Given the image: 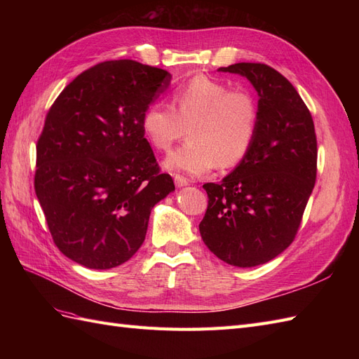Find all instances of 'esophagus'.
<instances>
[{"label": "esophagus", "mask_w": 359, "mask_h": 359, "mask_svg": "<svg viewBox=\"0 0 359 359\" xmlns=\"http://www.w3.org/2000/svg\"><path fill=\"white\" fill-rule=\"evenodd\" d=\"M173 180H175V184H177V187H184V186H189L190 184V181L186 178V177H182V175H177L173 177Z\"/></svg>", "instance_id": "obj_1"}]
</instances>
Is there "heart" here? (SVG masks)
<instances>
[{
    "instance_id": "b5f03b06",
    "label": "heart",
    "mask_w": 359,
    "mask_h": 359,
    "mask_svg": "<svg viewBox=\"0 0 359 359\" xmlns=\"http://www.w3.org/2000/svg\"><path fill=\"white\" fill-rule=\"evenodd\" d=\"M170 106L149 103L140 116V128L149 145L168 153L189 132V142L172 153L165 166L189 175H201L219 165H240L253 147L259 107L253 94L208 78L193 76L172 93Z\"/></svg>"
}]
</instances>
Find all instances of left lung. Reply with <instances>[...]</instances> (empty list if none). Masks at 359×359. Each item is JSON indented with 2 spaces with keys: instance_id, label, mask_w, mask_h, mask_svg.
I'll return each mask as SVG.
<instances>
[{
  "instance_id": "1",
  "label": "left lung",
  "mask_w": 359,
  "mask_h": 359,
  "mask_svg": "<svg viewBox=\"0 0 359 359\" xmlns=\"http://www.w3.org/2000/svg\"><path fill=\"white\" fill-rule=\"evenodd\" d=\"M220 72L243 74L259 95V124L248 156L220 184L206 182L202 240L223 262L250 268L269 262L295 240L316 182L313 118L293 85L262 62Z\"/></svg>"
}]
</instances>
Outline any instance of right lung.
Returning <instances> with one entry per match:
<instances>
[{
  "mask_svg": "<svg viewBox=\"0 0 359 359\" xmlns=\"http://www.w3.org/2000/svg\"><path fill=\"white\" fill-rule=\"evenodd\" d=\"M170 74L133 60L95 64L61 91L37 140L34 189L60 252L91 269L142 245L153 206L175 190L140 116Z\"/></svg>",
  "mask_w": 359,
  "mask_h": 359,
  "instance_id": "1",
  "label": "right lung"
}]
</instances>
